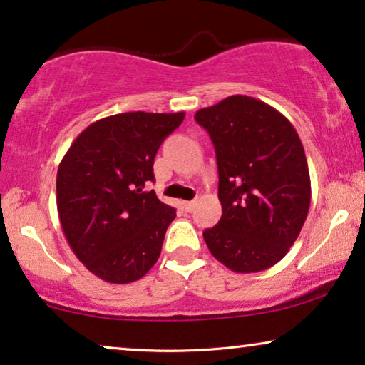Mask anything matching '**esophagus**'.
Returning <instances> with one entry per match:
<instances>
[{
	"instance_id": "obj_1",
	"label": "esophagus",
	"mask_w": 365,
	"mask_h": 365,
	"mask_svg": "<svg viewBox=\"0 0 365 365\" xmlns=\"http://www.w3.org/2000/svg\"><path fill=\"white\" fill-rule=\"evenodd\" d=\"M196 202H197V201H186V202H184V209H186L187 212H191L192 209L196 207Z\"/></svg>"
}]
</instances>
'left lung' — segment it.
Segmentation results:
<instances>
[{
  "label": "left lung",
  "instance_id": "1",
  "mask_svg": "<svg viewBox=\"0 0 365 365\" xmlns=\"http://www.w3.org/2000/svg\"><path fill=\"white\" fill-rule=\"evenodd\" d=\"M194 119L216 149L222 206L204 241L234 272L266 271L296 242L311 206L299 134L277 109L244 94L199 109Z\"/></svg>",
  "mask_w": 365,
  "mask_h": 365
}]
</instances>
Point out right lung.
<instances>
[{
  "instance_id": "1",
  "label": "right lung",
  "mask_w": 365,
  "mask_h": 365,
  "mask_svg": "<svg viewBox=\"0 0 365 365\" xmlns=\"http://www.w3.org/2000/svg\"><path fill=\"white\" fill-rule=\"evenodd\" d=\"M184 113H123L89 124L59 163V222L76 257L111 284L141 279L161 254L176 209L154 191L153 164Z\"/></svg>"
}]
</instances>
